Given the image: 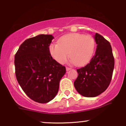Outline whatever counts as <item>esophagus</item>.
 <instances>
[{
    "label": "esophagus",
    "instance_id": "1",
    "mask_svg": "<svg viewBox=\"0 0 126 126\" xmlns=\"http://www.w3.org/2000/svg\"><path fill=\"white\" fill-rule=\"evenodd\" d=\"M72 68L70 67H66V71H69V70H71Z\"/></svg>",
    "mask_w": 126,
    "mask_h": 126
}]
</instances>
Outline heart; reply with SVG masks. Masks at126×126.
Returning a JSON list of instances; mask_svg holds the SVG:
<instances>
[{
  "label": "heart",
  "instance_id": "b5f03b06",
  "mask_svg": "<svg viewBox=\"0 0 126 126\" xmlns=\"http://www.w3.org/2000/svg\"><path fill=\"white\" fill-rule=\"evenodd\" d=\"M95 48V40L90 35L72 33L63 35L58 43L49 46V52L56 61L63 64L69 57L76 66L87 64L93 56Z\"/></svg>",
  "mask_w": 126,
  "mask_h": 126
}]
</instances>
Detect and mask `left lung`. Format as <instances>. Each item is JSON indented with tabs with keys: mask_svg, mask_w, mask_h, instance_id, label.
I'll use <instances>...</instances> for the list:
<instances>
[{
	"mask_svg": "<svg viewBox=\"0 0 126 126\" xmlns=\"http://www.w3.org/2000/svg\"><path fill=\"white\" fill-rule=\"evenodd\" d=\"M94 38L97 44L95 54L85 67L77 69L78 76L74 82L76 91L86 97H95L106 90L114 67L110 43L98 33Z\"/></svg>",
	"mask_w": 126,
	"mask_h": 126,
	"instance_id": "obj_1",
	"label": "left lung"
}]
</instances>
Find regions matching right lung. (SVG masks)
I'll return each mask as SVG.
<instances>
[{"mask_svg":"<svg viewBox=\"0 0 126 126\" xmlns=\"http://www.w3.org/2000/svg\"><path fill=\"white\" fill-rule=\"evenodd\" d=\"M54 37L40 34L26 40L15 56V75L29 98L47 103L56 96L66 67L53 59L49 46Z\"/></svg>","mask_w":126,"mask_h":126,"instance_id":"obj_1","label":"right lung"}]
</instances>
